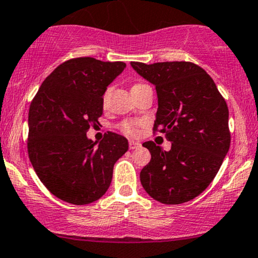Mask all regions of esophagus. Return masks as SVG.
<instances>
[{"mask_svg":"<svg viewBox=\"0 0 258 258\" xmlns=\"http://www.w3.org/2000/svg\"><path fill=\"white\" fill-rule=\"evenodd\" d=\"M128 146H130V150L138 149V148H140V143L139 142H135V140H130Z\"/></svg>","mask_w":258,"mask_h":258,"instance_id":"34e87169","label":"esophagus"}]
</instances>
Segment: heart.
<instances>
[{
	"label": "heart",
	"mask_w": 258,
	"mask_h": 258,
	"mask_svg": "<svg viewBox=\"0 0 258 258\" xmlns=\"http://www.w3.org/2000/svg\"><path fill=\"white\" fill-rule=\"evenodd\" d=\"M143 86H146L144 83H136L133 84L132 88H131V91L132 90H136L138 89V88L143 87ZM107 95H108V90L106 91L105 94H103V100H106ZM120 130L123 133H126V135L128 136H137V133H138V127H139V121H136V120H126V121H123L120 123Z\"/></svg>",
	"instance_id": "heart-1"
}]
</instances>
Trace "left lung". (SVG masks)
I'll list each match as a JSON object with an SVG mask.
<instances>
[{
    "label": "left lung",
    "instance_id": "obj_1",
    "mask_svg": "<svg viewBox=\"0 0 258 258\" xmlns=\"http://www.w3.org/2000/svg\"><path fill=\"white\" fill-rule=\"evenodd\" d=\"M156 87L158 109L153 131L171 142L164 151L151 142V161L140 171L150 197L165 205L193 200L206 189L230 149L229 108L212 77L190 61H131Z\"/></svg>",
    "mask_w": 258,
    "mask_h": 258
}]
</instances>
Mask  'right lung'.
I'll return each instance as SVG.
<instances>
[{
    "mask_svg": "<svg viewBox=\"0 0 258 258\" xmlns=\"http://www.w3.org/2000/svg\"><path fill=\"white\" fill-rule=\"evenodd\" d=\"M123 61L69 59L41 83L28 112V157L54 197L73 205L99 200L109 188L115 162L128 150L125 137L106 133L95 146L87 132L99 123L107 87Z\"/></svg>",
    "mask_w": 258,
    "mask_h": 258,
    "instance_id": "right-lung-1",
    "label": "right lung"
}]
</instances>
